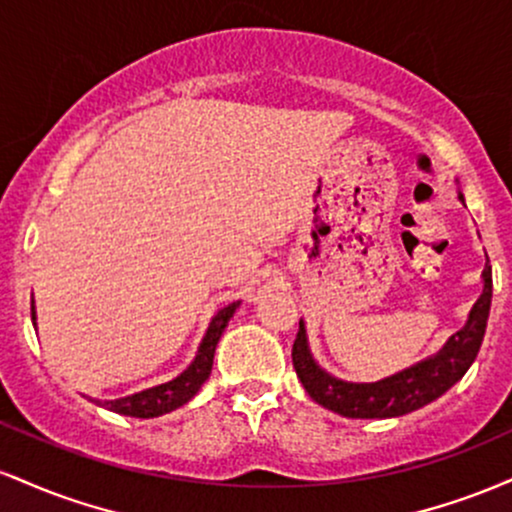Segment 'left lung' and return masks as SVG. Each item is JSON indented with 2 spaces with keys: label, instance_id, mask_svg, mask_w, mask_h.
I'll return each instance as SVG.
<instances>
[{
  "label": "left lung",
  "instance_id": "8db88e82",
  "mask_svg": "<svg viewBox=\"0 0 512 512\" xmlns=\"http://www.w3.org/2000/svg\"><path fill=\"white\" fill-rule=\"evenodd\" d=\"M460 199L464 202L462 195ZM491 293V264H486L484 293L474 303L467 325L457 334H452L450 342L433 358H426V361L385 380H378V383H344V380L332 378L325 370L317 368L308 351V342H305L303 322L298 327L296 342L291 349L293 368H296L305 392L334 414L349 416V419H390V416L409 414V411L421 409L443 392H448L472 366L481 342H484Z\"/></svg>",
  "mask_w": 512,
  "mask_h": 512
}]
</instances>
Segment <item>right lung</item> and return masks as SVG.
Returning a JSON list of instances; mask_svg holds the SVG:
<instances>
[{
	"mask_svg": "<svg viewBox=\"0 0 512 512\" xmlns=\"http://www.w3.org/2000/svg\"><path fill=\"white\" fill-rule=\"evenodd\" d=\"M238 305L240 301L223 305L219 313L211 317V325L207 334H204L202 344H199L195 361L187 366V370H182L178 378L170 380V383L149 387V390L137 392V395L101 402V407L115 411V414L137 416V419H154V416L168 414V411L178 409L182 404L190 402V399L199 392V387L204 385V380L209 378L216 344H219L221 334L226 330L228 320H231L233 313H236Z\"/></svg>",
	"mask_w": 512,
	"mask_h": 512,
	"instance_id": "obj_1",
	"label": "right lung"
}]
</instances>
